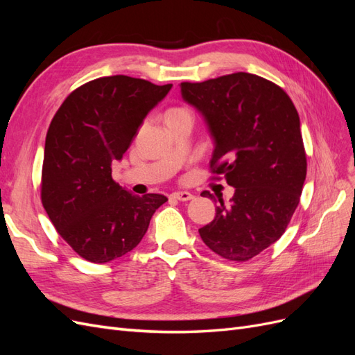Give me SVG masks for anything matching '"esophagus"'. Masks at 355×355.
<instances>
[{
  "mask_svg": "<svg viewBox=\"0 0 355 355\" xmlns=\"http://www.w3.org/2000/svg\"><path fill=\"white\" fill-rule=\"evenodd\" d=\"M171 197H173L175 200H179V201H189V200L194 198V196H192L191 192H188V191H178V192H173V194H171Z\"/></svg>",
  "mask_w": 355,
  "mask_h": 355,
  "instance_id": "34e87169",
  "label": "esophagus"
}]
</instances>
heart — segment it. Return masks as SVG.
Wrapping results in <instances>:
<instances>
[{"label": "heart", "instance_id": "1", "mask_svg": "<svg viewBox=\"0 0 355 355\" xmlns=\"http://www.w3.org/2000/svg\"><path fill=\"white\" fill-rule=\"evenodd\" d=\"M180 111H185V110H184V108H171V110H168V111L166 112V115H173V114L180 112Z\"/></svg>", "mask_w": 355, "mask_h": 355}]
</instances>
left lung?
<instances>
[{"mask_svg":"<svg viewBox=\"0 0 355 355\" xmlns=\"http://www.w3.org/2000/svg\"><path fill=\"white\" fill-rule=\"evenodd\" d=\"M180 93L213 137L211 171L235 188L230 204L218 197L216 216L198 232L216 254L245 262L282 237L302 194L306 155L297 111L282 87L247 72L180 83Z\"/></svg>","mask_w":355,"mask_h":355,"instance_id":"8db88e82","label":"left lung"}]
</instances>
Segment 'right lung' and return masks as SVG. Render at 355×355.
I'll return each mask as SVG.
<instances>
[{
    "label": "right lung",
    "instance_id": "right-lung-1",
    "mask_svg": "<svg viewBox=\"0 0 355 355\" xmlns=\"http://www.w3.org/2000/svg\"><path fill=\"white\" fill-rule=\"evenodd\" d=\"M170 89L127 75L102 77L73 90L53 116L41 201L60 237L85 261L106 263L133 250L167 201L125 191L112 179V163Z\"/></svg>",
    "mask_w": 355,
    "mask_h": 355
}]
</instances>
